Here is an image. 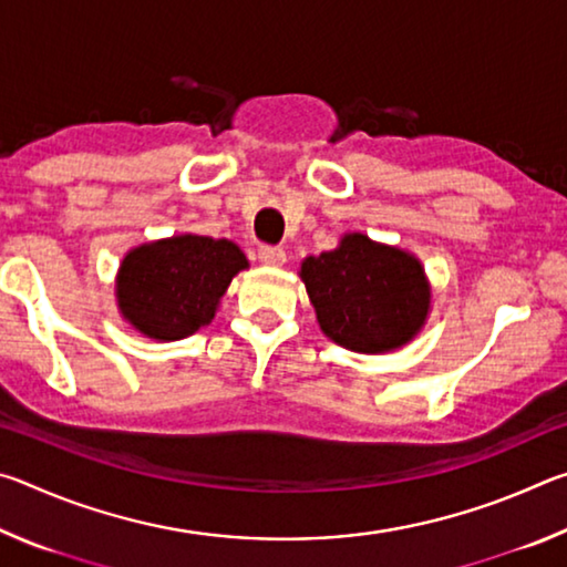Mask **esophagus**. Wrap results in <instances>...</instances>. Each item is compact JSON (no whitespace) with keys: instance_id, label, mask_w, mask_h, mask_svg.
<instances>
[{"instance_id":"1","label":"esophagus","mask_w":567,"mask_h":567,"mask_svg":"<svg viewBox=\"0 0 567 567\" xmlns=\"http://www.w3.org/2000/svg\"><path fill=\"white\" fill-rule=\"evenodd\" d=\"M260 260L267 267H282L287 262V255L282 247H275V245H262L260 247Z\"/></svg>"}]
</instances>
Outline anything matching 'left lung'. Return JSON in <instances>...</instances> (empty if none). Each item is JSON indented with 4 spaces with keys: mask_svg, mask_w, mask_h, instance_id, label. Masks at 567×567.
Listing matches in <instances>:
<instances>
[{
    "mask_svg": "<svg viewBox=\"0 0 567 567\" xmlns=\"http://www.w3.org/2000/svg\"><path fill=\"white\" fill-rule=\"evenodd\" d=\"M300 277L320 330L352 352L398 350L422 330L430 282L415 255L350 233L318 257H305Z\"/></svg>",
    "mask_w": 567,
    "mask_h": 567,
    "instance_id": "1",
    "label": "left lung"
}]
</instances>
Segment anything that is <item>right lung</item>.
Instances as JSON below:
<instances>
[{
  "instance_id": "1",
  "label": "right lung",
  "mask_w": 567,
  "mask_h": 567,
  "mask_svg": "<svg viewBox=\"0 0 567 567\" xmlns=\"http://www.w3.org/2000/svg\"><path fill=\"white\" fill-rule=\"evenodd\" d=\"M249 267L229 239L177 235L124 255L117 272L122 318L152 340H182L213 322L219 297Z\"/></svg>"
}]
</instances>
